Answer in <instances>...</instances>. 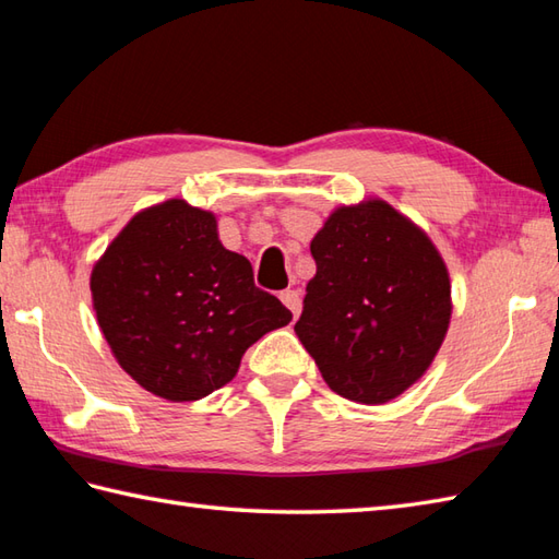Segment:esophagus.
<instances>
[{"label": "esophagus", "instance_id": "34e87169", "mask_svg": "<svg viewBox=\"0 0 559 559\" xmlns=\"http://www.w3.org/2000/svg\"><path fill=\"white\" fill-rule=\"evenodd\" d=\"M281 302L288 307V310L293 312V317L298 319L300 317V310H302V302H300V293L298 290H283L281 293Z\"/></svg>", "mask_w": 559, "mask_h": 559}]
</instances>
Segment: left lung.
<instances>
[{"label":"left lung","instance_id":"left-lung-1","mask_svg":"<svg viewBox=\"0 0 559 559\" xmlns=\"http://www.w3.org/2000/svg\"><path fill=\"white\" fill-rule=\"evenodd\" d=\"M295 334L338 396L382 406L430 370L451 322V281L418 223L384 199L341 204L310 242Z\"/></svg>","mask_w":559,"mask_h":559}]
</instances>
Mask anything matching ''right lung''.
I'll list each match as a JSON object with an SVG mask.
<instances>
[{
	"mask_svg": "<svg viewBox=\"0 0 559 559\" xmlns=\"http://www.w3.org/2000/svg\"><path fill=\"white\" fill-rule=\"evenodd\" d=\"M91 300L122 370L173 403L228 384L245 350L293 319L223 247L216 213L185 199L129 218L93 264Z\"/></svg>",
	"mask_w": 559,
	"mask_h": 559,
	"instance_id": "right-lung-1",
	"label": "right lung"
}]
</instances>
